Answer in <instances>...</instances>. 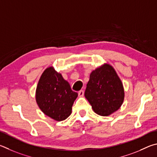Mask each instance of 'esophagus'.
I'll use <instances>...</instances> for the list:
<instances>
[{"label":"esophagus","instance_id":"1","mask_svg":"<svg viewBox=\"0 0 157 157\" xmlns=\"http://www.w3.org/2000/svg\"><path fill=\"white\" fill-rule=\"evenodd\" d=\"M78 97H83V96H84V92H83V90H80V91L78 92Z\"/></svg>","mask_w":157,"mask_h":157}]
</instances>
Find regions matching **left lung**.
<instances>
[{"mask_svg": "<svg viewBox=\"0 0 157 157\" xmlns=\"http://www.w3.org/2000/svg\"><path fill=\"white\" fill-rule=\"evenodd\" d=\"M85 97L100 116L108 117L121 108L124 101V87L112 65L104 63L90 73Z\"/></svg>", "mask_w": 157, "mask_h": 157, "instance_id": "1", "label": "left lung"}]
</instances>
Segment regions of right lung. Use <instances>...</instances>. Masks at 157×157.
Listing matches in <instances>:
<instances>
[{
  "instance_id": "add662e5",
  "label": "right lung",
  "mask_w": 157,
  "mask_h": 157,
  "mask_svg": "<svg viewBox=\"0 0 157 157\" xmlns=\"http://www.w3.org/2000/svg\"><path fill=\"white\" fill-rule=\"evenodd\" d=\"M78 97L61 74L52 66L46 68L38 81L36 90V101L46 116L56 121L67 119Z\"/></svg>"
}]
</instances>
